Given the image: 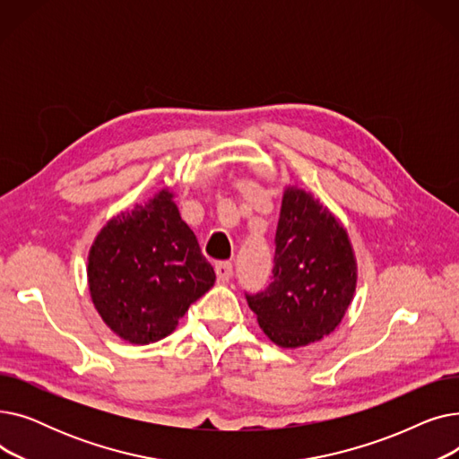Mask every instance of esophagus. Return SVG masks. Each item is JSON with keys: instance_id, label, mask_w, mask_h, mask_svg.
I'll list each match as a JSON object with an SVG mask.
<instances>
[{"instance_id": "obj_1", "label": "esophagus", "mask_w": 459, "mask_h": 459, "mask_svg": "<svg viewBox=\"0 0 459 459\" xmlns=\"http://www.w3.org/2000/svg\"><path fill=\"white\" fill-rule=\"evenodd\" d=\"M215 275L220 282H227L232 277V264L230 262L215 264Z\"/></svg>"}]
</instances>
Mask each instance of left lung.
Listing matches in <instances>:
<instances>
[{"label":"left lung","instance_id":"8db88e82","mask_svg":"<svg viewBox=\"0 0 459 459\" xmlns=\"http://www.w3.org/2000/svg\"><path fill=\"white\" fill-rule=\"evenodd\" d=\"M272 273L266 290L246 298L277 346H307L341 324L355 292V256L344 227L303 189L284 191Z\"/></svg>","mask_w":459,"mask_h":459}]
</instances>
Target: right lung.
<instances>
[{
	"mask_svg": "<svg viewBox=\"0 0 459 459\" xmlns=\"http://www.w3.org/2000/svg\"><path fill=\"white\" fill-rule=\"evenodd\" d=\"M87 277L99 315L132 344L171 334L215 282L212 264L167 189L108 221L89 251Z\"/></svg>",
	"mask_w": 459,
	"mask_h": 459,
	"instance_id": "right-lung-1",
	"label": "right lung"
}]
</instances>
